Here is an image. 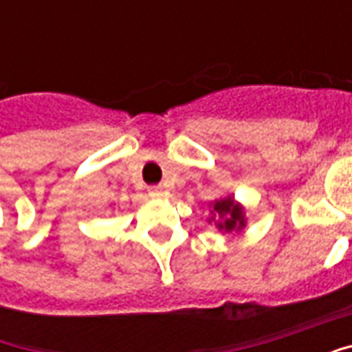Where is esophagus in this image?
Returning a JSON list of instances; mask_svg holds the SVG:
<instances>
[{
	"instance_id": "obj_1",
	"label": "esophagus",
	"mask_w": 352,
	"mask_h": 352,
	"mask_svg": "<svg viewBox=\"0 0 352 352\" xmlns=\"http://www.w3.org/2000/svg\"><path fill=\"white\" fill-rule=\"evenodd\" d=\"M148 194L153 198H160V196H164V186L162 184H153V186H148Z\"/></svg>"
}]
</instances>
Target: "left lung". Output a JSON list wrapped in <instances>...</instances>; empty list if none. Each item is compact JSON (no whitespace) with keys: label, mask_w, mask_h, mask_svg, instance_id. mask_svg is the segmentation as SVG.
I'll return each mask as SVG.
<instances>
[{"label":"left lung","mask_w":352,"mask_h":352,"mask_svg":"<svg viewBox=\"0 0 352 352\" xmlns=\"http://www.w3.org/2000/svg\"><path fill=\"white\" fill-rule=\"evenodd\" d=\"M214 219L211 221L217 222V219H224V221H219V228L226 230V232H232L234 228H241L245 226V217L243 209L234 204L232 198H224L221 201H214Z\"/></svg>","instance_id":"8db88e82"}]
</instances>
